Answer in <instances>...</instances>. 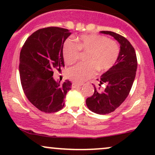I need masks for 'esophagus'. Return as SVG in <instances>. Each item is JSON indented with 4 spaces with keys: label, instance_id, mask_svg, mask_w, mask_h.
Wrapping results in <instances>:
<instances>
[{
    "label": "esophagus",
    "instance_id": "obj_1",
    "mask_svg": "<svg viewBox=\"0 0 155 155\" xmlns=\"http://www.w3.org/2000/svg\"><path fill=\"white\" fill-rule=\"evenodd\" d=\"M81 85H82L81 84H77L75 82H73L72 83V87L73 88H78V87H80Z\"/></svg>",
    "mask_w": 155,
    "mask_h": 155
}]
</instances>
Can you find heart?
I'll return each instance as SVG.
<instances>
[{
	"label": "heart",
	"instance_id": "obj_1",
	"mask_svg": "<svg viewBox=\"0 0 155 155\" xmlns=\"http://www.w3.org/2000/svg\"><path fill=\"white\" fill-rule=\"evenodd\" d=\"M75 40L76 44L71 40L64 43L63 55L65 63H75L80 51L87 52V54L85 58L87 63H78L67 70V77L72 81L83 82L95 75L96 69L99 72L107 71L118 60L120 47L114 40L98 34L82 35Z\"/></svg>",
	"mask_w": 155,
	"mask_h": 155
}]
</instances>
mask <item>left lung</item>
<instances>
[{"label": "left lung", "mask_w": 155, "mask_h": 155, "mask_svg": "<svg viewBox=\"0 0 155 155\" xmlns=\"http://www.w3.org/2000/svg\"><path fill=\"white\" fill-rule=\"evenodd\" d=\"M113 36L120 44V55L115 65L101 77L99 88L94 85V94L86 100L90 111L98 114H107L115 111L129 95L137 70V58L134 48L127 38L111 31H101ZM104 83L106 87L100 90Z\"/></svg>", "instance_id": "8db88e82"}]
</instances>
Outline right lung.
<instances>
[{
  "instance_id": "add662e5",
  "label": "right lung",
  "mask_w": 155,
  "mask_h": 155,
  "mask_svg": "<svg viewBox=\"0 0 155 155\" xmlns=\"http://www.w3.org/2000/svg\"><path fill=\"white\" fill-rule=\"evenodd\" d=\"M71 33L68 29L49 27L30 35L21 49L19 76L23 91L35 107L45 113L61 110L71 82H57L53 69L64 67L63 44Z\"/></svg>"
}]
</instances>
